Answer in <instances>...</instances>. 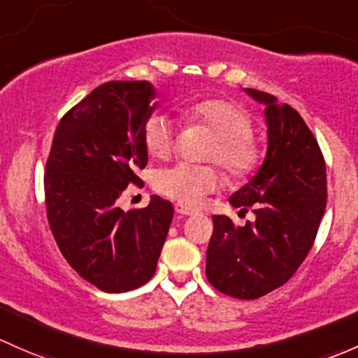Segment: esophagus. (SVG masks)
Returning a JSON list of instances; mask_svg holds the SVG:
<instances>
[{
  "label": "esophagus",
  "mask_w": 358,
  "mask_h": 358,
  "mask_svg": "<svg viewBox=\"0 0 358 358\" xmlns=\"http://www.w3.org/2000/svg\"><path fill=\"white\" fill-rule=\"evenodd\" d=\"M175 213L182 214V216H192V214H195V209H192V208H189V206L182 204V202H176Z\"/></svg>",
  "instance_id": "obj_1"
}]
</instances>
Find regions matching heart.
<instances>
[{
  "label": "heart",
  "instance_id": "obj_1",
  "mask_svg": "<svg viewBox=\"0 0 358 358\" xmlns=\"http://www.w3.org/2000/svg\"><path fill=\"white\" fill-rule=\"evenodd\" d=\"M189 123L208 127L216 135L209 157L216 159L233 178L248 175L259 163V148L250 137V116L238 104L227 99H202L182 108ZM144 145L157 159H166L175 149V122L166 113H154L144 125ZM220 185V175L210 166L178 163L156 176V189L185 204H197Z\"/></svg>",
  "mask_w": 358,
  "mask_h": 358
}]
</instances>
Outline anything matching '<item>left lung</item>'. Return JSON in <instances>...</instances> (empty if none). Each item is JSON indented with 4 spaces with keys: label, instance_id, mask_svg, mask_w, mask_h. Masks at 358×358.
I'll list each match as a JSON object with an SVG mask.
<instances>
[{
    "label": "left lung",
    "instance_id": "obj_1",
    "mask_svg": "<svg viewBox=\"0 0 358 358\" xmlns=\"http://www.w3.org/2000/svg\"><path fill=\"white\" fill-rule=\"evenodd\" d=\"M264 106L268 150L254 176L228 199L254 220L236 227L213 216L206 257L209 283L242 300H254L285 285L307 257L324 216L328 187L317 141L302 116L274 96L243 89Z\"/></svg>",
    "mask_w": 358,
    "mask_h": 358
}]
</instances>
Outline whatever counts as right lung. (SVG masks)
<instances>
[{"mask_svg":"<svg viewBox=\"0 0 358 358\" xmlns=\"http://www.w3.org/2000/svg\"><path fill=\"white\" fill-rule=\"evenodd\" d=\"M150 82L113 80L66 113L56 129L44 175L48 221L59 250L103 292L145 285L173 220L171 202L125 213L118 199L148 164L144 125L157 106Z\"/></svg>","mask_w":358,"mask_h":358,"instance_id":"right-lung-1","label":"right lung"}]
</instances>
